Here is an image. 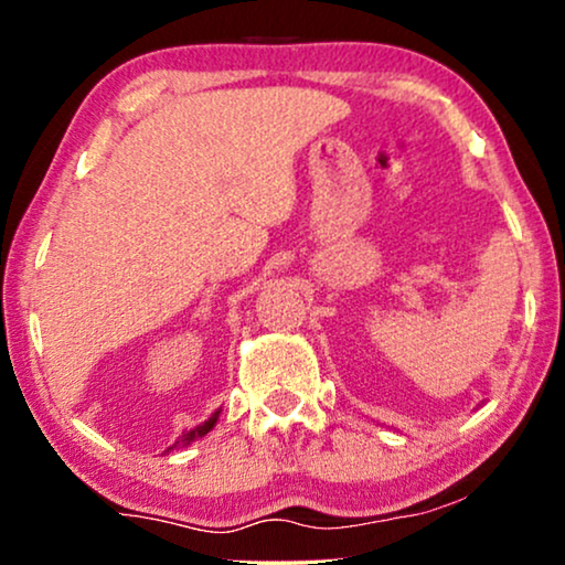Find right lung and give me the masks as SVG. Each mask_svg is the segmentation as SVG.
<instances>
[{
  "instance_id": "1",
  "label": "right lung",
  "mask_w": 565,
  "mask_h": 565,
  "mask_svg": "<svg viewBox=\"0 0 565 565\" xmlns=\"http://www.w3.org/2000/svg\"><path fill=\"white\" fill-rule=\"evenodd\" d=\"M218 416H221V408H218V412H215V414L207 416V419H205L203 424H198V427L182 431V437H177V443H174L172 447H167L164 452H169V450H182V447H188V445H192V443H198V439H203V437L207 435V431H211V429L215 427V422H218Z\"/></svg>"
}]
</instances>
